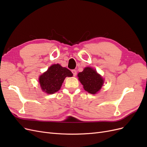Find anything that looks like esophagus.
<instances>
[{
    "mask_svg": "<svg viewBox=\"0 0 147 147\" xmlns=\"http://www.w3.org/2000/svg\"><path fill=\"white\" fill-rule=\"evenodd\" d=\"M72 72L74 76H76V75H77V70H72Z\"/></svg>",
    "mask_w": 147,
    "mask_h": 147,
    "instance_id": "obj_1",
    "label": "esophagus"
}]
</instances>
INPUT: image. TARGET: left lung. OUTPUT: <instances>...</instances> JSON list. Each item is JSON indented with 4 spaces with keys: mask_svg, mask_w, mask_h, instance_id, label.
<instances>
[{
    "mask_svg": "<svg viewBox=\"0 0 147 147\" xmlns=\"http://www.w3.org/2000/svg\"><path fill=\"white\" fill-rule=\"evenodd\" d=\"M79 80L83 85L84 90L94 94L99 91L104 83V80L96 71L91 67L84 68L78 74Z\"/></svg>",
    "mask_w": 147,
    "mask_h": 147,
    "instance_id": "8db88e82",
    "label": "left lung"
}]
</instances>
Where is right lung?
<instances>
[{
  "mask_svg": "<svg viewBox=\"0 0 147 147\" xmlns=\"http://www.w3.org/2000/svg\"><path fill=\"white\" fill-rule=\"evenodd\" d=\"M71 71L59 64H54L39 77V82L43 91L53 94L58 91L66 77H72Z\"/></svg>",
  "mask_w": 147,
  "mask_h": 147,
  "instance_id": "add662e5",
  "label": "right lung"
}]
</instances>
